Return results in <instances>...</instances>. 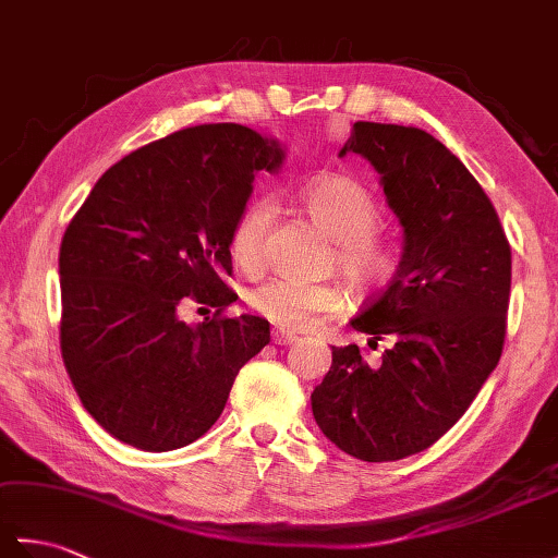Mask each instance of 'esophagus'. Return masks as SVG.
Returning a JSON list of instances; mask_svg holds the SVG:
<instances>
[{
	"instance_id": "esophagus-1",
	"label": "esophagus",
	"mask_w": 558,
	"mask_h": 558,
	"mask_svg": "<svg viewBox=\"0 0 558 558\" xmlns=\"http://www.w3.org/2000/svg\"><path fill=\"white\" fill-rule=\"evenodd\" d=\"M300 338L294 333H288V330H272V342L276 345H292V342H298Z\"/></svg>"
}]
</instances>
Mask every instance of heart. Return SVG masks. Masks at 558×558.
Wrapping results in <instances>:
<instances>
[{
	"mask_svg": "<svg viewBox=\"0 0 558 558\" xmlns=\"http://www.w3.org/2000/svg\"><path fill=\"white\" fill-rule=\"evenodd\" d=\"M300 201L312 220L338 240L336 264L352 288L372 294L386 288L400 268V246L381 234V204L362 182L345 174H326L306 184ZM272 220L268 198H254L236 216L230 232L232 258L246 270H258L266 258V234ZM350 302L348 290L336 282H306L270 278L248 294V306L266 322L286 330L314 328L338 316Z\"/></svg>",
	"mask_w": 558,
	"mask_h": 558,
	"instance_id": "b5f03b06",
	"label": "heart"
}]
</instances>
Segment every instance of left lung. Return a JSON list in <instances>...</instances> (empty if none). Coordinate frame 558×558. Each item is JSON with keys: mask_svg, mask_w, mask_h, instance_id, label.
Wrapping results in <instances>:
<instances>
[{"mask_svg": "<svg viewBox=\"0 0 558 558\" xmlns=\"http://www.w3.org/2000/svg\"><path fill=\"white\" fill-rule=\"evenodd\" d=\"M345 153L378 170L405 228L396 278L350 322L393 345L378 364H366L360 345L333 348L312 410L348 456L393 462L434 446L499 364L511 244L480 182L422 129L354 122Z\"/></svg>", "mask_w": 558, "mask_h": 558, "instance_id": "obj_1", "label": "left lung"}]
</instances>
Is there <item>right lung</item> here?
<instances>
[{
    "label": "right lung",
    "instance_id": "obj_1",
    "mask_svg": "<svg viewBox=\"0 0 558 558\" xmlns=\"http://www.w3.org/2000/svg\"><path fill=\"white\" fill-rule=\"evenodd\" d=\"M280 162L246 126H189L114 162L71 218L59 348L83 408L122 444L162 453L196 441L270 342L264 318L228 314L225 278L254 172ZM186 303L214 316L189 327Z\"/></svg>",
    "mask_w": 558,
    "mask_h": 558
}]
</instances>
